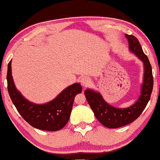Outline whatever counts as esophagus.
Listing matches in <instances>:
<instances>
[{
  "instance_id": "obj_1",
  "label": "esophagus",
  "mask_w": 160,
  "mask_h": 160,
  "mask_svg": "<svg viewBox=\"0 0 160 160\" xmlns=\"http://www.w3.org/2000/svg\"><path fill=\"white\" fill-rule=\"evenodd\" d=\"M80 82H81V85L82 87L86 88V87L88 86L91 83V79L88 78V77H83L80 79Z\"/></svg>"
}]
</instances>
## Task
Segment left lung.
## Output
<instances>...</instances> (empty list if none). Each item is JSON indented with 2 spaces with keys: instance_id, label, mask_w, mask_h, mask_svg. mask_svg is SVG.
<instances>
[{
  "instance_id": "1",
  "label": "left lung",
  "mask_w": 160,
  "mask_h": 160,
  "mask_svg": "<svg viewBox=\"0 0 160 160\" xmlns=\"http://www.w3.org/2000/svg\"><path fill=\"white\" fill-rule=\"evenodd\" d=\"M128 41L129 49L134 53L144 64V78L141 88V94L134 105L125 108H119L107 103L99 92L86 89L85 96L95 117L104 126L117 128L132 122L142 114L150 100L153 86L152 68L148 58L142 51L139 40L134 35H125Z\"/></svg>"
}]
</instances>
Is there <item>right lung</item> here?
Instances as JSON below:
<instances>
[{"label":"right lung","mask_w":160,"mask_h":160,"mask_svg":"<svg viewBox=\"0 0 160 160\" xmlns=\"http://www.w3.org/2000/svg\"><path fill=\"white\" fill-rule=\"evenodd\" d=\"M7 88L18 112L34 128L54 131L63 128L69 120L74 98L82 92L80 83H74L65 88L56 98L46 104H35L24 98L17 90L12 76L11 61L8 64Z\"/></svg>","instance_id":"add662e5"}]
</instances>
